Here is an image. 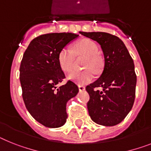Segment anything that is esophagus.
<instances>
[{"label":"esophagus","mask_w":151,"mask_h":151,"mask_svg":"<svg viewBox=\"0 0 151 151\" xmlns=\"http://www.w3.org/2000/svg\"><path fill=\"white\" fill-rule=\"evenodd\" d=\"M85 89H86V88H85L84 86H82V85H78V90L80 91V92H82V91H84Z\"/></svg>","instance_id":"esophagus-1"}]
</instances>
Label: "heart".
I'll list each match as a JSON object with an SVG mask.
<instances>
[{
    "label": "heart",
    "instance_id": "b5f03b06",
    "mask_svg": "<svg viewBox=\"0 0 151 151\" xmlns=\"http://www.w3.org/2000/svg\"><path fill=\"white\" fill-rule=\"evenodd\" d=\"M99 46L90 39H83L74 45L73 49L64 47L58 52V61L61 68L65 73H69L74 66L75 55L86 58L83 62V71H73L68 78L78 84H86L93 79L95 73H99L102 69V60L98 55Z\"/></svg>",
    "mask_w": 151,
    "mask_h": 151
}]
</instances>
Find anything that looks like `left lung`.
I'll list each match as a JSON object with an SVG mask.
<instances>
[{
	"instance_id": "left-lung-1",
	"label": "left lung",
	"mask_w": 151,
	"mask_h": 151,
	"mask_svg": "<svg viewBox=\"0 0 151 151\" xmlns=\"http://www.w3.org/2000/svg\"><path fill=\"white\" fill-rule=\"evenodd\" d=\"M97 42L104 55V68L96 81L86 87L91 119L97 124L115 126L127 116L135 99L137 75L133 58L116 36L106 32H80ZM102 87L103 91L97 88Z\"/></svg>"
}]
</instances>
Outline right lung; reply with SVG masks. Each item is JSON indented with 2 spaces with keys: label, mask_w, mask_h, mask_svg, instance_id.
<instances>
[{
  "label": "right lung",
  "mask_w": 151,
  "mask_h": 151,
  "mask_svg": "<svg viewBox=\"0 0 151 151\" xmlns=\"http://www.w3.org/2000/svg\"><path fill=\"white\" fill-rule=\"evenodd\" d=\"M73 33H49L32 40L20 65V82L24 103L29 113L41 124L57 128L66 122V103L78 92L77 85L65 78L58 64L62 48L76 38Z\"/></svg>",
  "instance_id": "1"
}]
</instances>
